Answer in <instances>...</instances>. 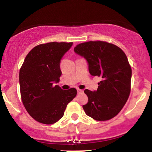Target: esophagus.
I'll return each mask as SVG.
<instances>
[{
    "label": "esophagus",
    "instance_id": "34e87169",
    "mask_svg": "<svg viewBox=\"0 0 152 152\" xmlns=\"http://www.w3.org/2000/svg\"><path fill=\"white\" fill-rule=\"evenodd\" d=\"M77 92H78V94H82L83 92V91L81 89H77Z\"/></svg>",
    "mask_w": 152,
    "mask_h": 152
}]
</instances>
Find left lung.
Wrapping results in <instances>:
<instances>
[{
  "instance_id": "1",
  "label": "left lung",
  "mask_w": 152,
  "mask_h": 152,
  "mask_svg": "<svg viewBox=\"0 0 152 152\" xmlns=\"http://www.w3.org/2000/svg\"><path fill=\"white\" fill-rule=\"evenodd\" d=\"M74 52L86 59L92 76L102 78L96 91L84 90L88 98L83 106L85 113L96 121L111 119L130 94L132 69L126 54L114 44L99 41L80 43Z\"/></svg>"
}]
</instances>
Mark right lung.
<instances>
[{
  "label": "right lung",
  "mask_w": 152,
  "mask_h": 152,
  "mask_svg": "<svg viewBox=\"0 0 152 152\" xmlns=\"http://www.w3.org/2000/svg\"><path fill=\"white\" fill-rule=\"evenodd\" d=\"M73 43L51 42L34 47L26 56L19 72L20 95L26 111L36 121L52 124L63 117L76 89L63 90L61 59Z\"/></svg>",
  "instance_id": "1"
}]
</instances>
